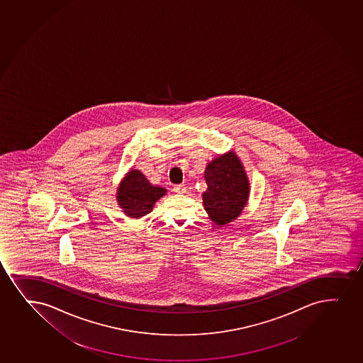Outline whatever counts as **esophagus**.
Listing matches in <instances>:
<instances>
[{"instance_id": "1", "label": "esophagus", "mask_w": 363, "mask_h": 363, "mask_svg": "<svg viewBox=\"0 0 363 363\" xmlns=\"http://www.w3.org/2000/svg\"><path fill=\"white\" fill-rule=\"evenodd\" d=\"M174 191H175L176 193H186L187 187H186V184H176L175 187H174Z\"/></svg>"}]
</instances>
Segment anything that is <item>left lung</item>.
I'll return each instance as SVG.
<instances>
[{
	"instance_id": "left-lung-1",
	"label": "left lung",
	"mask_w": 363,
	"mask_h": 363,
	"mask_svg": "<svg viewBox=\"0 0 363 363\" xmlns=\"http://www.w3.org/2000/svg\"><path fill=\"white\" fill-rule=\"evenodd\" d=\"M208 189L203 193L206 213L218 226L235 220L247 205L249 179L235 152L222 154L208 164L204 171Z\"/></svg>"
}]
</instances>
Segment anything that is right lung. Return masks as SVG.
Masks as SVG:
<instances>
[{"mask_svg":"<svg viewBox=\"0 0 363 363\" xmlns=\"http://www.w3.org/2000/svg\"><path fill=\"white\" fill-rule=\"evenodd\" d=\"M167 189L153 186L141 171L133 169L125 176L116 193L120 208L133 218H140L150 213L157 201L165 196Z\"/></svg>","mask_w":363,"mask_h":363,"instance_id":"1","label":"right lung"}]
</instances>
